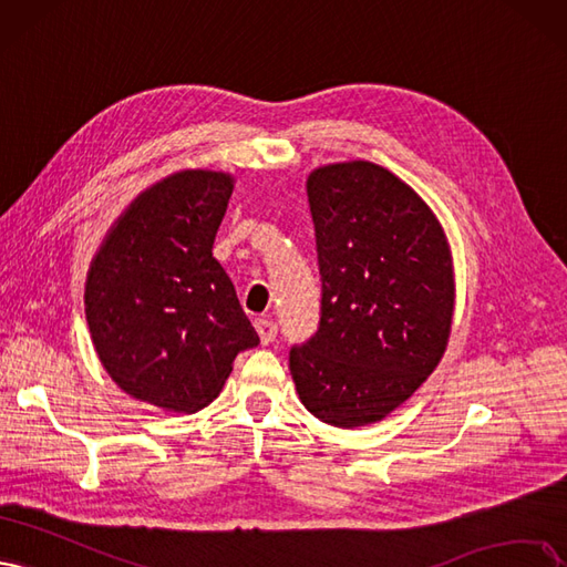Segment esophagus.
I'll return each instance as SVG.
<instances>
[{"label": "esophagus", "mask_w": 567, "mask_h": 567, "mask_svg": "<svg viewBox=\"0 0 567 567\" xmlns=\"http://www.w3.org/2000/svg\"><path fill=\"white\" fill-rule=\"evenodd\" d=\"M254 327H257L259 339H261L264 346H268L270 341H276V337H278V324L272 322V320H268V318H257V320H254Z\"/></svg>", "instance_id": "34e87169"}]
</instances>
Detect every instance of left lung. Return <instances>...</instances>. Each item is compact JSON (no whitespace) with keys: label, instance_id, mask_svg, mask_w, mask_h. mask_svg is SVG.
<instances>
[{"label":"left lung","instance_id":"8db88e82","mask_svg":"<svg viewBox=\"0 0 567 567\" xmlns=\"http://www.w3.org/2000/svg\"><path fill=\"white\" fill-rule=\"evenodd\" d=\"M322 316L289 351L303 408L337 429L386 419L441 362L454 316V268L433 209L368 159L308 174Z\"/></svg>","mask_w":567,"mask_h":567}]
</instances>
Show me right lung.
Instances as JSON below:
<instances>
[{
	"instance_id": "right-lung-1",
	"label": "right lung",
	"mask_w": 567,
	"mask_h": 567,
	"mask_svg": "<svg viewBox=\"0 0 567 567\" xmlns=\"http://www.w3.org/2000/svg\"><path fill=\"white\" fill-rule=\"evenodd\" d=\"M235 178L184 169L138 193L89 264L84 313L94 351L141 403L193 414L259 334L212 247Z\"/></svg>"
}]
</instances>
